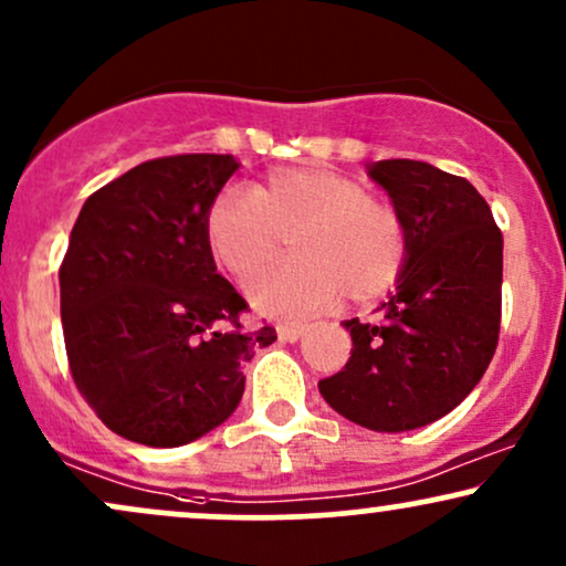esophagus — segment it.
I'll return each instance as SVG.
<instances>
[{"label":"esophagus","mask_w":566,"mask_h":566,"mask_svg":"<svg viewBox=\"0 0 566 566\" xmlns=\"http://www.w3.org/2000/svg\"><path fill=\"white\" fill-rule=\"evenodd\" d=\"M305 332V324H290V322H282L276 324V335L279 339H284V343H295V339H301Z\"/></svg>","instance_id":"obj_1"}]
</instances>
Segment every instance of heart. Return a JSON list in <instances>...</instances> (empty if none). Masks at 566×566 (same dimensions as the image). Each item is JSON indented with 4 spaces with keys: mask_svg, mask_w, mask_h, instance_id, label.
Segmentation results:
<instances>
[{
    "mask_svg": "<svg viewBox=\"0 0 566 566\" xmlns=\"http://www.w3.org/2000/svg\"><path fill=\"white\" fill-rule=\"evenodd\" d=\"M284 234L295 255L261 271L248 290L258 311L284 316L322 311L343 292L358 303L382 295L408 253L398 210L324 166L276 168L253 189H221L206 213L210 255L240 282L276 255Z\"/></svg>",
    "mask_w": 566,
    "mask_h": 566,
    "instance_id": "b5f03b06",
    "label": "heart"
}]
</instances>
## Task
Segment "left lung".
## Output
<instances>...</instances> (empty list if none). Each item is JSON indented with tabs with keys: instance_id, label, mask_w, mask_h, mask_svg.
Masks as SVG:
<instances>
[{
	"instance_id": "left-lung-1",
	"label": "left lung",
	"mask_w": 566,
	"mask_h": 566,
	"mask_svg": "<svg viewBox=\"0 0 566 566\" xmlns=\"http://www.w3.org/2000/svg\"><path fill=\"white\" fill-rule=\"evenodd\" d=\"M369 176L406 223L408 253L379 322H343L348 364L324 400L374 432H408L453 411L493 360L503 237L478 189L421 160H377Z\"/></svg>"
}]
</instances>
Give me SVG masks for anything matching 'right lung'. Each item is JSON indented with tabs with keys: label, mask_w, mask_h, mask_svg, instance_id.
Returning a JSON list of instances; mask_svg holds the SVG:
<instances>
[{
	"label": "right lung",
	"mask_w": 566,
	"mask_h": 566,
	"mask_svg": "<svg viewBox=\"0 0 566 566\" xmlns=\"http://www.w3.org/2000/svg\"><path fill=\"white\" fill-rule=\"evenodd\" d=\"M231 155L147 160L81 208L60 265V316L73 382L120 438L187 446L223 424L244 392L242 366L276 339L244 332L248 303L221 274L206 213Z\"/></svg>",
	"instance_id": "add662e5"
}]
</instances>
